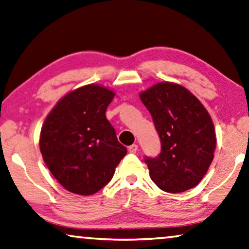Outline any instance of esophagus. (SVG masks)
<instances>
[{
    "mask_svg": "<svg viewBox=\"0 0 249 249\" xmlns=\"http://www.w3.org/2000/svg\"><path fill=\"white\" fill-rule=\"evenodd\" d=\"M137 150H139V145H136V144H133V145L128 146V152H129V153L134 154V153H136Z\"/></svg>",
    "mask_w": 249,
    "mask_h": 249,
    "instance_id": "esophagus-1",
    "label": "esophagus"
}]
</instances>
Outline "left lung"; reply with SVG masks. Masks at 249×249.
<instances>
[{"instance_id":"obj_1","label":"left lung","mask_w":249,"mask_h":249,"mask_svg":"<svg viewBox=\"0 0 249 249\" xmlns=\"http://www.w3.org/2000/svg\"><path fill=\"white\" fill-rule=\"evenodd\" d=\"M140 98L151 113L161 141V153L145 158L152 181L171 194L196 187L216 150L209 113L187 88L168 81L141 92Z\"/></svg>"}]
</instances>
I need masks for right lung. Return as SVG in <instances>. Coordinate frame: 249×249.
Here are the masks:
<instances>
[{"label":"right lung","instance_id":"obj_1","mask_svg":"<svg viewBox=\"0 0 249 249\" xmlns=\"http://www.w3.org/2000/svg\"><path fill=\"white\" fill-rule=\"evenodd\" d=\"M114 96L108 88L86 85L62 97L42 125L43 161L72 194L90 196L101 190L127 153L105 115Z\"/></svg>","mask_w":249,"mask_h":249}]
</instances>
